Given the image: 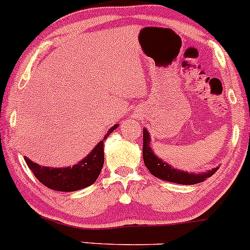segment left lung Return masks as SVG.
Returning a JSON list of instances; mask_svg holds the SVG:
<instances>
[{"instance_id": "left-lung-1", "label": "left lung", "mask_w": 250, "mask_h": 250, "mask_svg": "<svg viewBox=\"0 0 250 250\" xmlns=\"http://www.w3.org/2000/svg\"><path fill=\"white\" fill-rule=\"evenodd\" d=\"M143 160L146 168L150 171L153 176L156 178L163 179L166 182L177 183V184L192 185L206 181L212 177L219 167L209 169V171L201 172V173H194V172H185L181 169L172 167V165L167 164L163 159L159 158L150 146V135L148 130L143 127Z\"/></svg>"}]
</instances>
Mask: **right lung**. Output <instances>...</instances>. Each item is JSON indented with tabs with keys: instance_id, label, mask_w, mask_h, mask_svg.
<instances>
[{
	"instance_id": "obj_1",
	"label": "right lung",
	"mask_w": 250,
	"mask_h": 250,
	"mask_svg": "<svg viewBox=\"0 0 250 250\" xmlns=\"http://www.w3.org/2000/svg\"><path fill=\"white\" fill-rule=\"evenodd\" d=\"M118 126H119L118 124L112 126L104 135V140L100 141L83 160L73 165L72 167L41 166V165L31 161L26 156L24 159L36 178L49 189L65 192L84 189V188L94 184L97 177L101 173L104 163V142Z\"/></svg>"
}]
</instances>
